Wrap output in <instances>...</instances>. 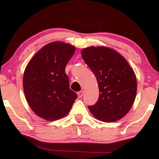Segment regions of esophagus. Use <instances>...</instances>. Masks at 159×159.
I'll use <instances>...</instances> for the list:
<instances>
[{
    "mask_svg": "<svg viewBox=\"0 0 159 159\" xmlns=\"http://www.w3.org/2000/svg\"><path fill=\"white\" fill-rule=\"evenodd\" d=\"M83 91H80L79 92H77V95H78V97L79 98H82L83 96Z\"/></svg>",
    "mask_w": 159,
    "mask_h": 159,
    "instance_id": "1",
    "label": "esophagus"
}]
</instances>
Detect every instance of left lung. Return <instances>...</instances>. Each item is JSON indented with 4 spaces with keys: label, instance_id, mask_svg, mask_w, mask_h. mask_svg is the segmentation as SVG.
I'll list each match as a JSON object with an SVG mask.
<instances>
[{
    "label": "left lung",
    "instance_id": "left-lung-1",
    "mask_svg": "<svg viewBox=\"0 0 159 159\" xmlns=\"http://www.w3.org/2000/svg\"><path fill=\"white\" fill-rule=\"evenodd\" d=\"M81 54L97 78L100 93L97 103L89 106L90 111L105 122L119 120L128 113L136 98L134 70L112 48L91 46L82 50Z\"/></svg>",
    "mask_w": 159,
    "mask_h": 159
}]
</instances>
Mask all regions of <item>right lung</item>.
<instances>
[{"label":"right lung","mask_w":159,"mask_h":159,"mask_svg":"<svg viewBox=\"0 0 159 159\" xmlns=\"http://www.w3.org/2000/svg\"><path fill=\"white\" fill-rule=\"evenodd\" d=\"M74 52L71 45L53 42L39 50L27 65L23 80L25 99L41 118L48 121L62 118L77 98L70 89L65 72Z\"/></svg>","instance_id":"obj_1"}]
</instances>
